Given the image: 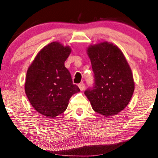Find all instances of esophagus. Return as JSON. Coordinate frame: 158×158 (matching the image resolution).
<instances>
[{
	"label": "esophagus",
	"instance_id": "34e87169",
	"mask_svg": "<svg viewBox=\"0 0 158 158\" xmlns=\"http://www.w3.org/2000/svg\"><path fill=\"white\" fill-rule=\"evenodd\" d=\"M78 86H79V89H80L81 91H83V90H85V85L84 83H80Z\"/></svg>",
	"mask_w": 158,
	"mask_h": 158
}]
</instances>
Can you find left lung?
<instances>
[{
  "label": "left lung",
  "instance_id": "8db88e82",
  "mask_svg": "<svg viewBox=\"0 0 158 158\" xmlns=\"http://www.w3.org/2000/svg\"><path fill=\"white\" fill-rule=\"evenodd\" d=\"M94 84L85 92L92 109L106 117L116 115L129 103L134 91L131 69L124 55L108 42L90 45Z\"/></svg>",
  "mask_w": 158,
  "mask_h": 158
}]
</instances>
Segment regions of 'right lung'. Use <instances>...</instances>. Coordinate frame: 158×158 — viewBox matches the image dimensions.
Masks as SVG:
<instances>
[{
	"instance_id": "right-lung-1",
	"label": "right lung",
	"mask_w": 158,
	"mask_h": 158,
	"mask_svg": "<svg viewBox=\"0 0 158 158\" xmlns=\"http://www.w3.org/2000/svg\"><path fill=\"white\" fill-rule=\"evenodd\" d=\"M71 52L69 46L58 42L48 44L27 70L24 86L27 98L37 112L48 118L64 113L71 97L80 91L64 66Z\"/></svg>"
}]
</instances>
